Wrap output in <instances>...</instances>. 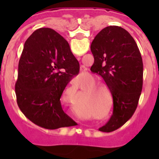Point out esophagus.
<instances>
[{
    "instance_id": "esophagus-1",
    "label": "esophagus",
    "mask_w": 159,
    "mask_h": 159,
    "mask_svg": "<svg viewBox=\"0 0 159 159\" xmlns=\"http://www.w3.org/2000/svg\"><path fill=\"white\" fill-rule=\"evenodd\" d=\"M78 57V60H80V57Z\"/></svg>"
}]
</instances>
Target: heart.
<instances>
[{"instance_id":"obj_1","label":"heart","mask_w":159,"mask_h":159,"mask_svg":"<svg viewBox=\"0 0 159 159\" xmlns=\"http://www.w3.org/2000/svg\"><path fill=\"white\" fill-rule=\"evenodd\" d=\"M101 87H102V86H98V87H95V89H100V88H101Z\"/></svg>"}]
</instances>
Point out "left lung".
Returning <instances> with one entry per match:
<instances>
[{
	"mask_svg": "<svg viewBox=\"0 0 159 159\" xmlns=\"http://www.w3.org/2000/svg\"><path fill=\"white\" fill-rule=\"evenodd\" d=\"M94 64L91 71L101 75L113 97V114L100 131L123 126L135 111L143 89V64L130 34L119 26H107L91 44Z\"/></svg>",
	"mask_w": 159,
	"mask_h": 159,
	"instance_id": "obj_1",
	"label": "left lung"
}]
</instances>
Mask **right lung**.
I'll return each mask as SVG.
<instances>
[{
    "label": "right lung",
    "mask_w": 159,
    "mask_h": 159,
    "mask_svg": "<svg viewBox=\"0 0 159 159\" xmlns=\"http://www.w3.org/2000/svg\"><path fill=\"white\" fill-rule=\"evenodd\" d=\"M79 71L78 60L62 36L48 28L33 32L25 41L18 64L15 92L20 111L43 128L76 125L63 111L60 97Z\"/></svg>",
    "instance_id": "right-lung-1"
}]
</instances>
